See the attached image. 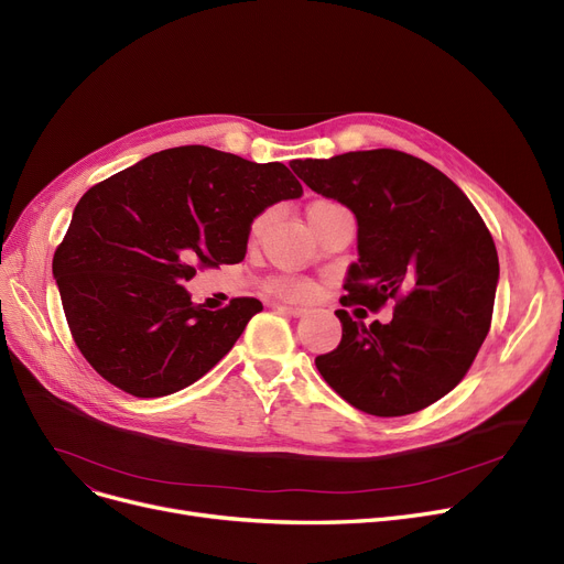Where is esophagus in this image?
<instances>
[{
	"label": "esophagus",
	"instance_id": "esophagus-1",
	"mask_svg": "<svg viewBox=\"0 0 564 564\" xmlns=\"http://www.w3.org/2000/svg\"><path fill=\"white\" fill-rule=\"evenodd\" d=\"M279 311H281L283 315H290V317H302V315L306 313V311L300 308V306H288V304H281Z\"/></svg>",
	"mask_w": 564,
	"mask_h": 564
}]
</instances>
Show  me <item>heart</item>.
Segmentation results:
<instances>
[{
  "label": "heart",
  "instance_id": "b5f03b06",
  "mask_svg": "<svg viewBox=\"0 0 564 564\" xmlns=\"http://www.w3.org/2000/svg\"><path fill=\"white\" fill-rule=\"evenodd\" d=\"M267 219H270V213H260L251 221V237L262 232V228L267 226ZM270 288H272L274 294H279V297H283V300L306 302V300L315 297V285L306 279H300V276H276Z\"/></svg>",
  "mask_w": 564,
  "mask_h": 564
}]
</instances>
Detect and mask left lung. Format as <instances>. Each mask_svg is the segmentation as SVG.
<instances>
[{
	"instance_id": "obj_1",
	"label": "left lung",
	"mask_w": 564,
	"mask_h": 564,
	"mask_svg": "<svg viewBox=\"0 0 564 564\" xmlns=\"http://www.w3.org/2000/svg\"><path fill=\"white\" fill-rule=\"evenodd\" d=\"M290 166L357 217L359 260L340 304L379 311L395 302L387 324L336 311L340 345L315 359L324 381L381 419L451 393L489 334L498 285L496 245L476 207L448 175L391 148Z\"/></svg>"
}]
</instances>
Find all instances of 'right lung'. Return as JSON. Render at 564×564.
I'll use <instances>...</instances> for the list:
<instances>
[{"mask_svg":"<svg viewBox=\"0 0 564 564\" xmlns=\"http://www.w3.org/2000/svg\"><path fill=\"white\" fill-rule=\"evenodd\" d=\"M302 194L285 164L207 145L148 155L88 189L52 260L84 359L134 398L171 395L213 370L262 304L207 311L185 283L245 260L251 221Z\"/></svg>","mask_w":564,"mask_h":564,"instance_id":"add662e5","label":"right lung"}]
</instances>
